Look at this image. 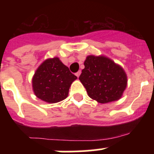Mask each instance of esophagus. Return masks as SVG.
I'll list each match as a JSON object with an SVG mask.
<instances>
[{
  "label": "esophagus",
  "instance_id": "esophagus-1",
  "mask_svg": "<svg viewBox=\"0 0 154 154\" xmlns=\"http://www.w3.org/2000/svg\"><path fill=\"white\" fill-rule=\"evenodd\" d=\"M80 74H81V71H79V72H77L75 73V75L77 76V77H79Z\"/></svg>",
  "mask_w": 154,
  "mask_h": 154
}]
</instances>
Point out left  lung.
Here are the masks:
<instances>
[{
	"instance_id": "left-lung-1",
	"label": "left lung",
	"mask_w": 154,
	"mask_h": 154,
	"mask_svg": "<svg viewBox=\"0 0 154 154\" xmlns=\"http://www.w3.org/2000/svg\"><path fill=\"white\" fill-rule=\"evenodd\" d=\"M79 80L88 96L98 103L117 101L127 85V75L120 65L104 55H88Z\"/></svg>"
}]
</instances>
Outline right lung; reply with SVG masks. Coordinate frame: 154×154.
Returning a JSON list of instances; mask_svg holds the SVG:
<instances>
[{"instance_id":"obj_1","label":"right lung","mask_w":154,"mask_h":154,"mask_svg":"<svg viewBox=\"0 0 154 154\" xmlns=\"http://www.w3.org/2000/svg\"><path fill=\"white\" fill-rule=\"evenodd\" d=\"M76 79L58 57H54L45 60L36 69L32 77V89L42 101L58 103L68 97L69 88Z\"/></svg>"}]
</instances>
